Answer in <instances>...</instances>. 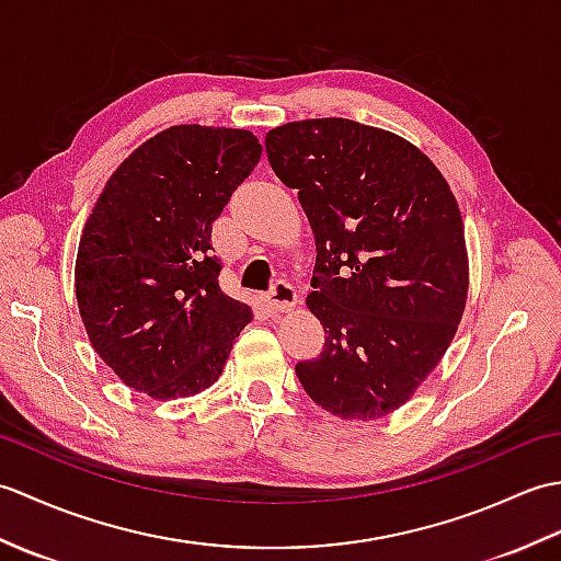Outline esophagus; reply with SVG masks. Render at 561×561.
<instances>
[{"mask_svg": "<svg viewBox=\"0 0 561 561\" xmlns=\"http://www.w3.org/2000/svg\"><path fill=\"white\" fill-rule=\"evenodd\" d=\"M296 299H299V296H296V289L291 284L287 279H279L267 294V308L272 313H287L296 306Z\"/></svg>", "mask_w": 561, "mask_h": 561, "instance_id": "1", "label": "esophagus"}]
</instances>
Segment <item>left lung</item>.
Instances as JSON below:
<instances>
[{
    "mask_svg": "<svg viewBox=\"0 0 561 561\" xmlns=\"http://www.w3.org/2000/svg\"><path fill=\"white\" fill-rule=\"evenodd\" d=\"M265 149L316 236L306 306L325 347L296 376L342 420L386 416L434 371L468 301L456 195L412 141L344 117L274 127Z\"/></svg>",
    "mask_w": 561,
    "mask_h": 561,
    "instance_id": "left-lung-1",
    "label": "left lung"
}]
</instances>
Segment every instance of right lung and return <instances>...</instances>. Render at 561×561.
I'll use <instances>...</instances> for the list:
<instances>
[{
	"instance_id": "1",
	"label": "right lung",
	"mask_w": 561,
	"mask_h": 561,
	"mask_svg": "<svg viewBox=\"0 0 561 561\" xmlns=\"http://www.w3.org/2000/svg\"><path fill=\"white\" fill-rule=\"evenodd\" d=\"M262 153L248 129L173 125L117 165L83 226L75 287L93 350L153 400L214 386L253 311L219 289L211 224Z\"/></svg>"
}]
</instances>
